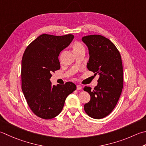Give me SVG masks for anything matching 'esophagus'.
<instances>
[{
  "label": "esophagus",
  "mask_w": 146,
  "mask_h": 146,
  "mask_svg": "<svg viewBox=\"0 0 146 146\" xmlns=\"http://www.w3.org/2000/svg\"><path fill=\"white\" fill-rule=\"evenodd\" d=\"M82 88V85H76V89L77 90H81Z\"/></svg>",
  "instance_id": "1"
}]
</instances>
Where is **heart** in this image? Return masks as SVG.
I'll return each mask as SVG.
<instances>
[{"mask_svg": "<svg viewBox=\"0 0 146 146\" xmlns=\"http://www.w3.org/2000/svg\"><path fill=\"white\" fill-rule=\"evenodd\" d=\"M73 47V52H77V51L81 50H84V47L80 42H74V44L72 45Z\"/></svg>", "mask_w": 146, "mask_h": 146, "instance_id": "heart-1", "label": "heart"}]
</instances>
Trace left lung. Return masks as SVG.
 <instances>
[{"instance_id":"left-lung-1","label":"left lung","mask_w":146,"mask_h":146,"mask_svg":"<svg viewBox=\"0 0 146 146\" xmlns=\"http://www.w3.org/2000/svg\"><path fill=\"white\" fill-rule=\"evenodd\" d=\"M82 40L88 48V70L99 75L94 90L87 86L84 88L90 96L84 110L91 118L101 119L114 110L121 94L123 76L121 55L113 43L102 35H87Z\"/></svg>"}]
</instances>
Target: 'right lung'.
<instances>
[{"label":"right lung","mask_w":146,"mask_h":146,"mask_svg":"<svg viewBox=\"0 0 146 146\" xmlns=\"http://www.w3.org/2000/svg\"><path fill=\"white\" fill-rule=\"evenodd\" d=\"M74 38L71 34L55 36L42 34L26 48L21 61V88L33 113L49 119L58 116L65 100L76 88L68 82L52 85L51 73L60 69L59 53Z\"/></svg>","instance_id":"add662e5"}]
</instances>
